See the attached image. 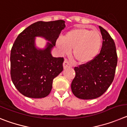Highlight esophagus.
<instances>
[{"label":"esophagus","instance_id":"obj_1","mask_svg":"<svg viewBox=\"0 0 127 127\" xmlns=\"http://www.w3.org/2000/svg\"><path fill=\"white\" fill-rule=\"evenodd\" d=\"M71 66V64L70 63H69V62H68L66 59H65L63 63V68L64 69H66V68H69V67H70Z\"/></svg>","mask_w":127,"mask_h":127}]
</instances>
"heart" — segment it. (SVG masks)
Instances as JSON below:
<instances>
[{"mask_svg": "<svg viewBox=\"0 0 127 127\" xmlns=\"http://www.w3.org/2000/svg\"><path fill=\"white\" fill-rule=\"evenodd\" d=\"M56 44L63 54H69L73 48L75 59L79 63L85 64L99 55L102 46V36L98 31L78 27L66 32L63 38H58Z\"/></svg>", "mask_w": 127, "mask_h": 127, "instance_id": "heart-1", "label": "heart"}]
</instances>
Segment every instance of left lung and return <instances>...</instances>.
<instances>
[{"instance_id":"1","label":"left lung","mask_w":127,"mask_h":127,"mask_svg":"<svg viewBox=\"0 0 127 127\" xmlns=\"http://www.w3.org/2000/svg\"><path fill=\"white\" fill-rule=\"evenodd\" d=\"M99 27L103 40L100 53L93 61L74 68L76 75L71 87L73 94L79 99L100 97L115 77L118 61L115 42L106 30Z\"/></svg>"}]
</instances>
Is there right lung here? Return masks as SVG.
<instances>
[{"mask_svg":"<svg viewBox=\"0 0 127 127\" xmlns=\"http://www.w3.org/2000/svg\"><path fill=\"white\" fill-rule=\"evenodd\" d=\"M64 23L63 20L37 21L24 30L16 39L11 51V76L17 90L25 96H47L54 78L63 70L64 58H54L51 51L66 27ZM36 36L48 41L45 48L36 47Z\"/></svg>","mask_w":127,"mask_h":127,"instance_id":"add662e5","label":"right lung"}]
</instances>
